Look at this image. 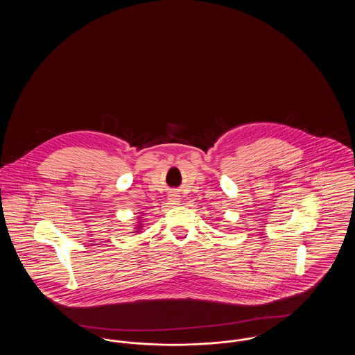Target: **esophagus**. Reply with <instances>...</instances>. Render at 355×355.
I'll list each match as a JSON object with an SVG mask.
<instances>
[{"label": "esophagus", "instance_id": "34e87169", "mask_svg": "<svg viewBox=\"0 0 355 355\" xmlns=\"http://www.w3.org/2000/svg\"><path fill=\"white\" fill-rule=\"evenodd\" d=\"M169 202L171 203V205H178V202H180L178 196H177V194H170Z\"/></svg>", "mask_w": 355, "mask_h": 355}]
</instances>
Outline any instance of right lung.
<instances>
[{"mask_svg": "<svg viewBox=\"0 0 355 355\" xmlns=\"http://www.w3.org/2000/svg\"><path fill=\"white\" fill-rule=\"evenodd\" d=\"M139 227H141V226H138V229H139ZM137 232H138V230H137Z\"/></svg>", "mask_w": 355, "mask_h": 355, "instance_id": "1", "label": "right lung"}]
</instances>
